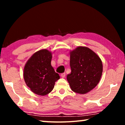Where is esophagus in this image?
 <instances>
[{
  "instance_id": "esophagus-1",
  "label": "esophagus",
  "mask_w": 125,
  "mask_h": 125,
  "mask_svg": "<svg viewBox=\"0 0 125 125\" xmlns=\"http://www.w3.org/2000/svg\"><path fill=\"white\" fill-rule=\"evenodd\" d=\"M61 77H62V78H65V73H62L61 74Z\"/></svg>"
}]
</instances>
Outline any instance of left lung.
<instances>
[{
  "label": "left lung",
  "instance_id": "obj_1",
  "mask_svg": "<svg viewBox=\"0 0 125 125\" xmlns=\"http://www.w3.org/2000/svg\"><path fill=\"white\" fill-rule=\"evenodd\" d=\"M71 73L67 79L74 92L85 94L98 85L103 72L99 57L86 47H78L70 53Z\"/></svg>",
  "mask_w": 125,
  "mask_h": 125
}]
</instances>
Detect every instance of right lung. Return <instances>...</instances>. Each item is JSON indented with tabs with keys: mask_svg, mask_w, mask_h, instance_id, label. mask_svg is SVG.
<instances>
[{
	"mask_svg": "<svg viewBox=\"0 0 125 125\" xmlns=\"http://www.w3.org/2000/svg\"><path fill=\"white\" fill-rule=\"evenodd\" d=\"M52 53L47 50L35 53L25 64L24 78L26 85L33 93L46 95L53 90L60 75L51 64Z\"/></svg>",
	"mask_w": 125,
	"mask_h": 125,
	"instance_id": "obj_1",
	"label": "right lung"
}]
</instances>
